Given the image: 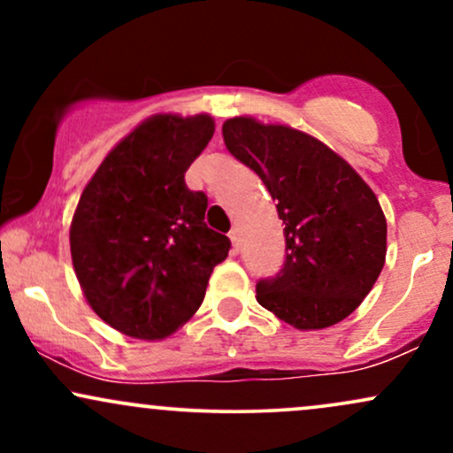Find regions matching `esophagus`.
<instances>
[{
  "label": "esophagus",
  "instance_id": "34e87169",
  "mask_svg": "<svg viewBox=\"0 0 453 453\" xmlns=\"http://www.w3.org/2000/svg\"><path fill=\"white\" fill-rule=\"evenodd\" d=\"M230 241H232V251L234 253L241 251V232H238L236 227H234V230L230 232Z\"/></svg>",
  "mask_w": 453,
  "mask_h": 453
}]
</instances>
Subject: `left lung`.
Returning <instances> with one entry per match:
<instances>
[{
	"mask_svg": "<svg viewBox=\"0 0 453 453\" xmlns=\"http://www.w3.org/2000/svg\"><path fill=\"white\" fill-rule=\"evenodd\" d=\"M223 142L277 202L285 266L259 280L257 303L296 330L349 317L381 274L388 223L375 191L311 134L253 117L227 119Z\"/></svg>",
	"mask_w": 453,
	"mask_h": 453,
	"instance_id": "obj_1",
	"label": "left lung"
}]
</instances>
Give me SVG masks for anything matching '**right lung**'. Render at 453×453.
I'll list each match as a JSON object with an SVG mask.
<instances>
[{"label": "right lung", "instance_id": "1", "mask_svg": "<svg viewBox=\"0 0 453 453\" xmlns=\"http://www.w3.org/2000/svg\"><path fill=\"white\" fill-rule=\"evenodd\" d=\"M215 119L157 112L119 140L70 223L76 279L93 313L121 334L161 341L191 319L230 238L206 227L209 200L185 173Z\"/></svg>", "mask_w": 453, "mask_h": 453}]
</instances>
